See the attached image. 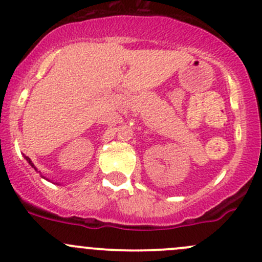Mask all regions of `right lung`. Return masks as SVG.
<instances>
[{
  "label": "right lung",
  "mask_w": 262,
  "mask_h": 262,
  "mask_svg": "<svg viewBox=\"0 0 262 262\" xmlns=\"http://www.w3.org/2000/svg\"><path fill=\"white\" fill-rule=\"evenodd\" d=\"M24 157H25V160L28 161V162H29V165H30L31 167L34 168V170H35V171H38V170H36V168H35V166H34V163L31 162V160H30V158H29V157H26V156H24ZM41 178H43V179H46V178H44V176H41ZM47 180H48V179H47Z\"/></svg>",
  "instance_id": "right-lung-1"
}]
</instances>
